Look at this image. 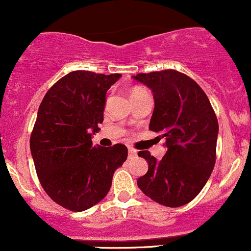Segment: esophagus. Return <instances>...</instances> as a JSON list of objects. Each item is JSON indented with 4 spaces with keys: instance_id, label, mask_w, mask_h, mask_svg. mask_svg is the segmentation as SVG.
<instances>
[{
    "instance_id": "esophagus-1",
    "label": "esophagus",
    "mask_w": 251,
    "mask_h": 251,
    "mask_svg": "<svg viewBox=\"0 0 251 251\" xmlns=\"http://www.w3.org/2000/svg\"><path fill=\"white\" fill-rule=\"evenodd\" d=\"M134 156H137V151L134 150V149L128 148V157L132 158V157H134Z\"/></svg>"
}]
</instances>
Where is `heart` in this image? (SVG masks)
I'll list each match as a JSON object with an SVG mask.
<instances>
[{"label": "heart", "instance_id": "obj_1", "mask_svg": "<svg viewBox=\"0 0 251 251\" xmlns=\"http://www.w3.org/2000/svg\"><path fill=\"white\" fill-rule=\"evenodd\" d=\"M145 90L142 89V88H133L131 92V96H134V95H138L140 93H144Z\"/></svg>", "mask_w": 251, "mask_h": 251}]
</instances>
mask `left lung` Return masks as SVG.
Segmentation results:
<instances>
[{"instance_id":"left-lung-1","label":"left lung","mask_w":251,"mask_h":251,"mask_svg":"<svg viewBox=\"0 0 251 251\" xmlns=\"http://www.w3.org/2000/svg\"><path fill=\"white\" fill-rule=\"evenodd\" d=\"M133 78L152 90L155 109L149 128L166 138L168 149L159 161L149 151H139L149 170L137 184L161 205H186L203 188L216 164V113L200 85L180 71L140 73Z\"/></svg>"}]
</instances>
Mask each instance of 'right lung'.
Instances as JSON below:
<instances>
[{
  "instance_id": "add662e5",
  "label": "right lung",
  "mask_w": 251,
  "mask_h": 251,
  "mask_svg": "<svg viewBox=\"0 0 251 251\" xmlns=\"http://www.w3.org/2000/svg\"><path fill=\"white\" fill-rule=\"evenodd\" d=\"M120 77L71 71L41 101L29 147L41 187L67 210L82 212L101 201L127 158L124 144L104 148L92 142L103 121L107 90Z\"/></svg>"
}]
</instances>
